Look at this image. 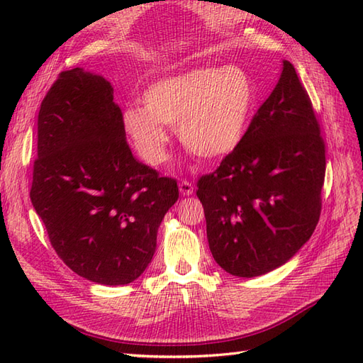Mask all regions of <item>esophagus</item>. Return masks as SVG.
Masks as SVG:
<instances>
[{"label":"esophagus","instance_id":"esophagus-1","mask_svg":"<svg viewBox=\"0 0 363 363\" xmlns=\"http://www.w3.org/2000/svg\"><path fill=\"white\" fill-rule=\"evenodd\" d=\"M179 191H181L182 195H186V196L191 195V194H194V191H195L194 184L189 182V181H181V182H179Z\"/></svg>","mask_w":363,"mask_h":363}]
</instances>
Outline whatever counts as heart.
Returning a JSON list of instances; mask_svg holds the SVG:
<instances>
[{"instance_id": "1", "label": "heart", "mask_w": 363, "mask_h": 363, "mask_svg": "<svg viewBox=\"0 0 363 363\" xmlns=\"http://www.w3.org/2000/svg\"><path fill=\"white\" fill-rule=\"evenodd\" d=\"M257 87L245 68L203 67L159 79L143 91V107H128L123 126L146 164L167 157L168 133L176 128L184 148L201 160L234 152L248 133Z\"/></svg>"}]
</instances>
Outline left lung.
Listing matches in <instances>:
<instances>
[{"mask_svg": "<svg viewBox=\"0 0 363 363\" xmlns=\"http://www.w3.org/2000/svg\"><path fill=\"white\" fill-rule=\"evenodd\" d=\"M320 130L307 90L284 60L240 146L196 184L211 252L229 274L272 272L313 234L326 173Z\"/></svg>", "mask_w": 363, "mask_h": 363, "instance_id": "left-lung-1", "label": "left lung"}]
</instances>
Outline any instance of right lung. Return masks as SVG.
Here are the masks:
<instances>
[{"instance_id":"right-lung-1","label":"right lung","mask_w":363,"mask_h":363,"mask_svg":"<svg viewBox=\"0 0 363 363\" xmlns=\"http://www.w3.org/2000/svg\"><path fill=\"white\" fill-rule=\"evenodd\" d=\"M29 195L68 268L125 285L150 265L179 190L133 156L111 84L73 68L59 73L40 104Z\"/></svg>"}]
</instances>
